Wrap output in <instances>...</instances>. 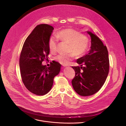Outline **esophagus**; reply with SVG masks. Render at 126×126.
Returning <instances> with one entry per match:
<instances>
[{
	"mask_svg": "<svg viewBox=\"0 0 126 126\" xmlns=\"http://www.w3.org/2000/svg\"><path fill=\"white\" fill-rule=\"evenodd\" d=\"M63 66H64V67H67V66H66V65H64Z\"/></svg>",
	"mask_w": 126,
	"mask_h": 126,
	"instance_id": "34e87169",
	"label": "esophagus"
}]
</instances>
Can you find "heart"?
I'll return each mask as SVG.
<instances>
[{"instance_id": "obj_1", "label": "heart", "mask_w": 126, "mask_h": 126, "mask_svg": "<svg viewBox=\"0 0 126 126\" xmlns=\"http://www.w3.org/2000/svg\"><path fill=\"white\" fill-rule=\"evenodd\" d=\"M56 37L58 40L69 43L68 53H60L55 59L57 62L64 65H67L74 57L82 55L86 51L89 44L88 37L73 29L68 28L61 30L57 32ZM54 36H51L48 40V47L50 51L55 52L58 40Z\"/></svg>"}]
</instances>
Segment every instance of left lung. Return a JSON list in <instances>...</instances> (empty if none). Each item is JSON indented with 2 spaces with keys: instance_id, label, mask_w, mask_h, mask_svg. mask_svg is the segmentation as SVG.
Here are the masks:
<instances>
[{
  "instance_id": "left-lung-1",
  "label": "left lung",
  "mask_w": 126,
  "mask_h": 126,
  "mask_svg": "<svg viewBox=\"0 0 126 126\" xmlns=\"http://www.w3.org/2000/svg\"><path fill=\"white\" fill-rule=\"evenodd\" d=\"M87 32L91 38L90 49L87 54L77 60L80 67H72L76 72L75 77L72 80L73 88L82 96L93 95L101 88L107 77L109 68L106 47L95 34L90 31Z\"/></svg>"
}]
</instances>
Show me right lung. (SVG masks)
I'll use <instances>...</instances> for the list:
<instances>
[{
  "instance_id": "1",
  "label": "right lung",
  "mask_w": 126,
  "mask_h": 126,
  "mask_svg": "<svg viewBox=\"0 0 126 126\" xmlns=\"http://www.w3.org/2000/svg\"><path fill=\"white\" fill-rule=\"evenodd\" d=\"M54 28L47 24L37 25L26 38L19 60L20 73L26 88L32 93L43 95L53 84V79L59 74L61 65L54 61L49 67L42 65L48 59V40Z\"/></svg>"
}]
</instances>
